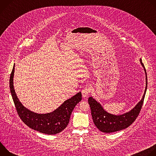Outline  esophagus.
<instances>
[{"label":"esophagus","mask_w":156,"mask_h":156,"mask_svg":"<svg viewBox=\"0 0 156 156\" xmlns=\"http://www.w3.org/2000/svg\"><path fill=\"white\" fill-rule=\"evenodd\" d=\"M91 91V89L90 87H85L84 88L83 90H82L81 93H82V96L83 98H86L88 96L89 94H90Z\"/></svg>","instance_id":"esophagus-1"}]
</instances>
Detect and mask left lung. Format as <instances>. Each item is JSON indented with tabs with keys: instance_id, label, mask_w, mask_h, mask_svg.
<instances>
[{
	"instance_id": "8db88e82",
	"label": "left lung",
	"mask_w": 156,
	"mask_h": 156,
	"mask_svg": "<svg viewBox=\"0 0 156 156\" xmlns=\"http://www.w3.org/2000/svg\"><path fill=\"white\" fill-rule=\"evenodd\" d=\"M140 61L144 68L146 75V87L141 100L129 112L122 115L111 114L105 111L101 104L93 97L89 98L88 103L91 107L93 122L101 131L109 133L125 129L134 122L138 116L143 104L147 86L146 70L144 64L142 63L141 58Z\"/></svg>"
}]
</instances>
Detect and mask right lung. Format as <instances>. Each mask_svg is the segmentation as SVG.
<instances>
[{
  "mask_svg": "<svg viewBox=\"0 0 156 156\" xmlns=\"http://www.w3.org/2000/svg\"><path fill=\"white\" fill-rule=\"evenodd\" d=\"M15 64L10 76V89L17 113L28 126L33 129L47 135H55L62 131L68 125L70 115L76 105L81 101V93L79 92L66 100L53 112L37 114L23 106L19 101L13 86Z\"/></svg>",
  "mask_w": 156,
  "mask_h": 156,
  "instance_id": "1",
  "label": "right lung"
}]
</instances>
